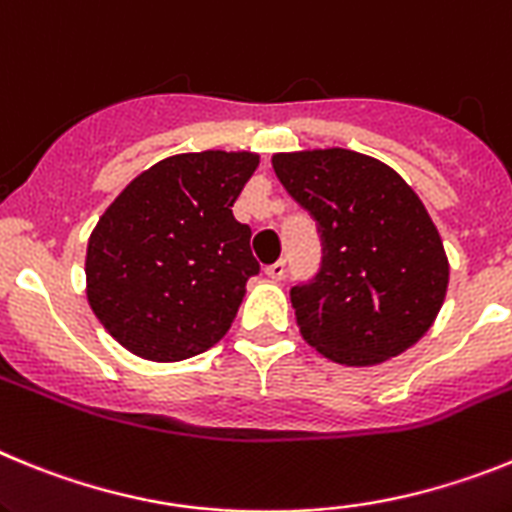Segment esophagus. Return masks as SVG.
<instances>
[{
	"label": "esophagus",
	"instance_id": "esophagus-1",
	"mask_svg": "<svg viewBox=\"0 0 512 512\" xmlns=\"http://www.w3.org/2000/svg\"><path fill=\"white\" fill-rule=\"evenodd\" d=\"M265 275H268V278H273V281H281L283 275H286V260H275L273 265H268V268H265Z\"/></svg>",
	"mask_w": 512,
	"mask_h": 512
}]
</instances>
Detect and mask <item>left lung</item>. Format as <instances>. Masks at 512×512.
<instances>
[{
  "instance_id": "obj_1",
  "label": "left lung",
  "mask_w": 512,
  "mask_h": 512,
  "mask_svg": "<svg viewBox=\"0 0 512 512\" xmlns=\"http://www.w3.org/2000/svg\"><path fill=\"white\" fill-rule=\"evenodd\" d=\"M273 170L322 239L319 273L291 288L304 340L345 366L415 345L448 288L443 242L415 190L350 149L275 154Z\"/></svg>"
}]
</instances>
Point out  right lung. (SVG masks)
<instances>
[{
  "label": "right lung",
  "instance_id": "1",
  "mask_svg": "<svg viewBox=\"0 0 512 512\" xmlns=\"http://www.w3.org/2000/svg\"><path fill=\"white\" fill-rule=\"evenodd\" d=\"M257 162L252 151L167 157L102 213L87 244V299L133 355L185 361L229 332L260 273L252 229L231 213Z\"/></svg>",
  "mask_w": 512,
  "mask_h": 512
}]
</instances>
